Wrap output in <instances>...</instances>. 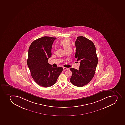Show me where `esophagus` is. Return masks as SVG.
<instances>
[{
  "label": "esophagus",
  "mask_w": 125,
  "mask_h": 125,
  "mask_svg": "<svg viewBox=\"0 0 125 125\" xmlns=\"http://www.w3.org/2000/svg\"><path fill=\"white\" fill-rule=\"evenodd\" d=\"M63 69L64 70H69V68H65V67H63Z\"/></svg>",
  "instance_id": "34e87169"
}]
</instances>
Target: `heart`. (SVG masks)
<instances>
[{
	"instance_id": "b5f03b06",
	"label": "heart",
	"mask_w": 125,
	"mask_h": 125,
	"mask_svg": "<svg viewBox=\"0 0 125 125\" xmlns=\"http://www.w3.org/2000/svg\"><path fill=\"white\" fill-rule=\"evenodd\" d=\"M60 44L66 51L72 50L71 43L70 40L68 39H65L61 41L60 42Z\"/></svg>"
}]
</instances>
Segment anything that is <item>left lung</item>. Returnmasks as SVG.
<instances>
[{"label":"left lung","mask_w":125,"mask_h":125,"mask_svg":"<svg viewBox=\"0 0 125 125\" xmlns=\"http://www.w3.org/2000/svg\"><path fill=\"white\" fill-rule=\"evenodd\" d=\"M75 58L81 61L78 70L71 68L70 81L74 85L83 87L89 83L95 74L98 63L95 46L92 41L81 36L75 41Z\"/></svg>","instance_id":"left-lung-1"}]
</instances>
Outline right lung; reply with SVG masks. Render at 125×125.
<instances>
[{"label":"right lung","mask_w":125,"mask_h":125,"mask_svg":"<svg viewBox=\"0 0 125 125\" xmlns=\"http://www.w3.org/2000/svg\"><path fill=\"white\" fill-rule=\"evenodd\" d=\"M56 38L44 36L33 41L29 48L27 64L33 80L44 87L55 84L62 67L53 68L48 63L51 56V50Z\"/></svg>","instance_id":"1"}]
</instances>
